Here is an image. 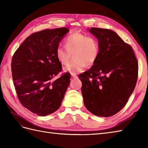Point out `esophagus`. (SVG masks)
I'll return each mask as SVG.
<instances>
[{
    "instance_id": "esophagus-1",
    "label": "esophagus",
    "mask_w": 148,
    "mask_h": 148,
    "mask_svg": "<svg viewBox=\"0 0 148 148\" xmlns=\"http://www.w3.org/2000/svg\"><path fill=\"white\" fill-rule=\"evenodd\" d=\"M71 75H72V77H74V78H76V77H77V76H76V74H72Z\"/></svg>"
}]
</instances>
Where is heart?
I'll list each match as a JSON object with an SVG mask.
<instances>
[{"label":"heart","instance_id":"obj_1","mask_svg":"<svg viewBox=\"0 0 148 148\" xmlns=\"http://www.w3.org/2000/svg\"><path fill=\"white\" fill-rule=\"evenodd\" d=\"M99 43L95 39L76 32L67 37L65 47H58L56 55L59 62L65 65L72 54L74 60L64 68V71L76 74L83 71L85 66L90 67L95 64L99 58Z\"/></svg>","mask_w":148,"mask_h":148}]
</instances>
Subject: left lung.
I'll return each instance as SVG.
<instances>
[{"label": "left lung", "instance_id": "8db88e82", "mask_svg": "<svg viewBox=\"0 0 148 148\" xmlns=\"http://www.w3.org/2000/svg\"><path fill=\"white\" fill-rule=\"evenodd\" d=\"M98 40L99 56L79 76L84 106L93 114L109 117L126 105L136 85L138 62L132 48L113 30L91 28Z\"/></svg>", "mask_w": 148, "mask_h": 148}]
</instances>
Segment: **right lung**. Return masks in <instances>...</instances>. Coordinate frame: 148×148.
Returning a JSON list of instances; mask_svg holds the SVG:
<instances>
[{"label": "right lung", "mask_w": 148, "mask_h": 148, "mask_svg": "<svg viewBox=\"0 0 148 148\" xmlns=\"http://www.w3.org/2000/svg\"><path fill=\"white\" fill-rule=\"evenodd\" d=\"M69 32L62 27L32 34L12 56V76L18 97L34 114L45 116L61 106L71 75L65 73L54 81L52 79L62 71L56 51Z\"/></svg>", "instance_id": "add662e5"}]
</instances>
